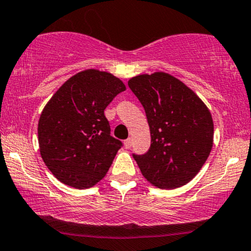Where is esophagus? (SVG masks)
Instances as JSON below:
<instances>
[{
	"label": "esophagus",
	"mask_w": 251,
	"mask_h": 251,
	"mask_svg": "<svg viewBox=\"0 0 251 251\" xmlns=\"http://www.w3.org/2000/svg\"><path fill=\"white\" fill-rule=\"evenodd\" d=\"M124 146H125V148H126V149L131 148V147H132V139H131V138L126 139V140L124 141Z\"/></svg>",
	"instance_id": "obj_1"
}]
</instances>
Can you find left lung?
I'll list each match as a JSON object with an SVG mask.
<instances>
[{"label": "left lung", "mask_w": 251, "mask_h": 251, "mask_svg": "<svg viewBox=\"0 0 251 251\" xmlns=\"http://www.w3.org/2000/svg\"><path fill=\"white\" fill-rule=\"evenodd\" d=\"M128 87L144 106L151 147L133 154L142 175L160 189L185 185L201 169L213 146V120L201 100L166 73L139 75Z\"/></svg>", "instance_id": "8db88e82"}]
</instances>
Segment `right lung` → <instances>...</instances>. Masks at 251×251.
Here are the masks:
<instances>
[{
	"mask_svg": "<svg viewBox=\"0 0 251 251\" xmlns=\"http://www.w3.org/2000/svg\"><path fill=\"white\" fill-rule=\"evenodd\" d=\"M125 89L110 73L88 69L66 81L44 107L40 155L60 182L87 189L106 175L123 142L111 135L104 110Z\"/></svg>",
	"mask_w": 251,
	"mask_h": 251,
	"instance_id": "obj_1",
	"label": "right lung"
}]
</instances>
